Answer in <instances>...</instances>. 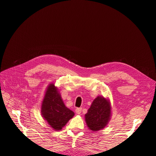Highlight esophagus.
I'll return each instance as SVG.
<instances>
[{"mask_svg": "<svg viewBox=\"0 0 156 156\" xmlns=\"http://www.w3.org/2000/svg\"><path fill=\"white\" fill-rule=\"evenodd\" d=\"M81 111H82V108H77L76 109H75V112H76V114H77V115L81 114Z\"/></svg>", "mask_w": 156, "mask_h": 156, "instance_id": "1", "label": "esophagus"}]
</instances>
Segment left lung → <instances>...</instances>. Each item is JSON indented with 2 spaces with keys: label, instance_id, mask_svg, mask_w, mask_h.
<instances>
[{
  "label": "left lung",
  "instance_id": "8db88e82",
  "mask_svg": "<svg viewBox=\"0 0 156 156\" xmlns=\"http://www.w3.org/2000/svg\"><path fill=\"white\" fill-rule=\"evenodd\" d=\"M111 116V105L108 99L98 96L94 99L92 105L84 115L88 129L98 131L104 129Z\"/></svg>",
  "mask_w": 156,
  "mask_h": 156
}]
</instances>
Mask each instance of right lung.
Returning <instances> with one entry per match:
<instances>
[{
  "mask_svg": "<svg viewBox=\"0 0 156 156\" xmlns=\"http://www.w3.org/2000/svg\"><path fill=\"white\" fill-rule=\"evenodd\" d=\"M41 114L50 127L59 131L72 119L75 113L65 106L58 88L54 83H50L41 103Z\"/></svg>",
  "mask_w": 156,
  "mask_h": 156,
  "instance_id": "obj_1",
  "label": "right lung"
}]
</instances>
